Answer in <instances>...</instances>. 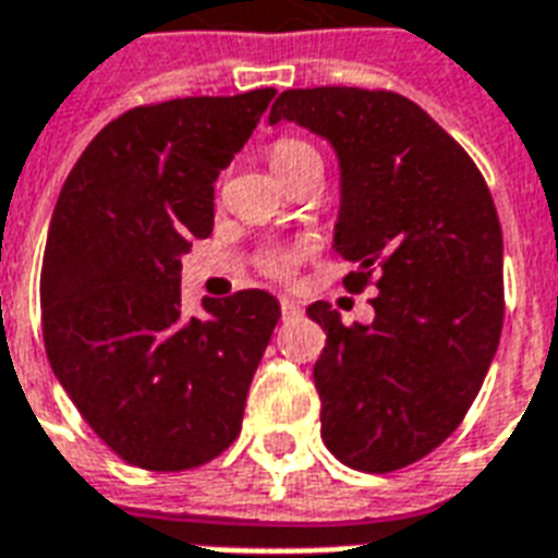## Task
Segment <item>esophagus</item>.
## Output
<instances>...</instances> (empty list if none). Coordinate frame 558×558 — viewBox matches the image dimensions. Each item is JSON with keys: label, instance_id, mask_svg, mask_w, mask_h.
I'll list each match as a JSON object with an SVG mask.
<instances>
[{"label": "esophagus", "instance_id": "esophagus-1", "mask_svg": "<svg viewBox=\"0 0 558 558\" xmlns=\"http://www.w3.org/2000/svg\"><path fill=\"white\" fill-rule=\"evenodd\" d=\"M280 315H283V322H289V318H298V315H301V306H298L295 298H280Z\"/></svg>", "mask_w": 558, "mask_h": 558}]
</instances>
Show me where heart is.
Returning <instances> with one entry per match:
<instances>
[{
    "instance_id": "b5f03b06",
    "label": "heart",
    "mask_w": 558,
    "mask_h": 558,
    "mask_svg": "<svg viewBox=\"0 0 558 558\" xmlns=\"http://www.w3.org/2000/svg\"><path fill=\"white\" fill-rule=\"evenodd\" d=\"M269 161L271 168H275V173H278L280 179L292 177L295 170H301L304 165H310V161H322V156H318V150H315L313 144L301 142V138H278V142L271 144L269 150ZM260 266L269 275H275V278H289L292 275V269H295V254L287 252V248H271V252L263 254Z\"/></svg>"
}]
</instances>
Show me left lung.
Segmentation results:
<instances>
[{
  "label": "left lung",
  "instance_id": "1",
  "mask_svg": "<svg viewBox=\"0 0 558 558\" xmlns=\"http://www.w3.org/2000/svg\"><path fill=\"white\" fill-rule=\"evenodd\" d=\"M295 121L332 144L341 205L332 245L376 289L371 324H341L327 301L306 315L327 348L313 379L327 449L359 472H397L466 416L504 327V236L469 153L397 92H280L269 124Z\"/></svg>",
  "mask_w": 558,
  "mask_h": 558
}]
</instances>
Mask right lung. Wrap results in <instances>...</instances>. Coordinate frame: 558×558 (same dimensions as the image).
<instances>
[{"label":"right lung","mask_w":558,"mask_h":558,"mask_svg":"<svg viewBox=\"0 0 558 558\" xmlns=\"http://www.w3.org/2000/svg\"><path fill=\"white\" fill-rule=\"evenodd\" d=\"M275 98H177L109 121L48 226L39 306L51 371L118 458L182 472L231 446L280 318L243 289L182 315V254L214 231V182Z\"/></svg>","instance_id":"obj_1"}]
</instances>
